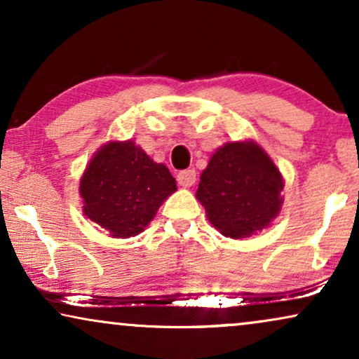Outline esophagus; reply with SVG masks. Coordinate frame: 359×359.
I'll list each match as a JSON object with an SVG mask.
<instances>
[{
    "mask_svg": "<svg viewBox=\"0 0 359 359\" xmlns=\"http://www.w3.org/2000/svg\"><path fill=\"white\" fill-rule=\"evenodd\" d=\"M196 181V170L193 168H188V170H183L178 173V183L181 186H184V188H189V186H193Z\"/></svg>",
    "mask_w": 359,
    "mask_h": 359,
    "instance_id": "34e87169",
    "label": "esophagus"
}]
</instances>
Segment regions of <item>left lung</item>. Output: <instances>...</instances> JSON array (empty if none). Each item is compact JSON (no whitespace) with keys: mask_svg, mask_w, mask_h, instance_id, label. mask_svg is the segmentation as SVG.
<instances>
[{"mask_svg":"<svg viewBox=\"0 0 359 359\" xmlns=\"http://www.w3.org/2000/svg\"><path fill=\"white\" fill-rule=\"evenodd\" d=\"M281 189V173L262 147L230 142L210 156L196 196L220 233L243 238L276 217Z\"/></svg>","mask_w":359,"mask_h":359,"instance_id":"1","label":"left lung"}]
</instances>
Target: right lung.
Listing matches in <instances>:
<instances>
[{
  "mask_svg": "<svg viewBox=\"0 0 359 359\" xmlns=\"http://www.w3.org/2000/svg\"><path fill=\"white\" fill-rule=\"evenodd\" d=\"M175 191L170 170L132 140L102 147L80 183L85 214L117 238L140 233Z\"/></svg>",
  "mask_w": 359,
  "mask_h": 359,
  "instance_id": "obj_1",
  "label": "right lung"
}]
</instances>
